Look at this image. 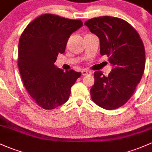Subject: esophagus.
Returning <instances> with one entry per match:
<instances>
[{
	"instance_id": "esophagus-1",
	"label": "esophagus",
	"mask_w": 152,
	"mask_h": 152,
	"mask_svg": "<svg viewBox=\"0 0 152 152\" xmlns=\"http://www.w3.org/2000/svg\"><path fill=\"white\" fill-rule=\"evenodd\" d=\"M82 72L83 75H91V72L88 71V70H86V69H83L81 71Z\"/></svg>"
}]
</instances>
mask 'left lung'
<instances>
[{"label":"left lung","instance_id":"left-lung-1","mask_svg":"<svg viewBox=\"0 0 152 152\" xmlns=\"http://www.w3.org/2000/svg\"><path fill=\"white\" fill-rule=\"evenodd\" d=\"M85 25L99 37L101 55H107L112 66L108 76L102 71L94 72L91 99L104 109L119 108L130 99L143 76L146 62L143 42L135 29L120 18H94Z\"/></svg>","mask_w":152,"mask_h":152}]
</instances>
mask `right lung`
Here are the masks:
<instances>
[{"label": "right lung", "instance_id": "obj_1", "mask_svg": "<svg viewBox=\"0 0 152 152\" xmlns=\"http://www.w3.org/2000/svg\"><path fill=\"white\" fill-rule=\"evenodd\" d=\"M83 26L80 20L43 14L30 22L21 35L18 66L24 86L37 105L53 109L69 99L81 72H64L54 64L65 51L69 37Z\"/></svg>", "mask_w": 152, "mask_h": 152}]
</instances>
